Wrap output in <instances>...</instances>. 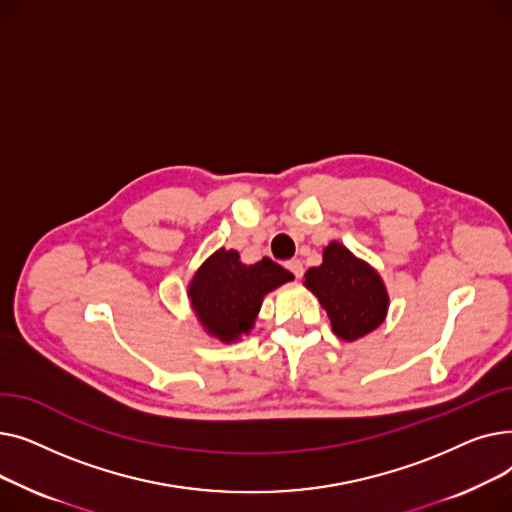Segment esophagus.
Instances as JSON below:
<instances>
[{
	"mask_svg": "<svg viewBox=\"0 0 512 512\" xmlns=\"http://www.w3.org/2000/svg\"><path fill=\"white\" fill-rule=\"evenodd\" d=\"M288 270L294 274V278H301L303 276V263L299 259H292L286 263Z\"/></svg>",
	"mask_w": 512,
	"mask_h": 512,
	"instance_id": "obj_1",
	"label": "esophagus"
}]
</instances>
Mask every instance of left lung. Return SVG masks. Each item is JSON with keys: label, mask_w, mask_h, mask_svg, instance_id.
<instances>
[{"label": "left lung", "mask_w": 512, "mask_h": 512, "mask_svg": "<svg viewBox=\"0 0 512 512\" xmlns=\"http://www.w3.org/2000/svg\"><path fill=\"white\" fill-rule=\"evenodd\" d=\"M303 284L328 311L334 334L346 342L378 330L388 315L390 297L378 270L336 240L324 247L321 265L305 272Z\"/></svg>", "instance_id": "1"}]
</instances>
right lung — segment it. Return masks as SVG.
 <instances>
[{"instance_id": "obj_1", "label": "right lung", "mask_w": 512, "mask_h": 512, "mask_svg": "<svg viewBox=\"0 0 512 512\" xmlns=\"http://www.w3.org/2000/svg\"><path fill=\"white\" fill-rule=\"evenodd\" d=\"M294 276L282 265L263 257L247 265L238 251L211 253L188 280L186 297L207 336L224 344L249 336L265 294L288 284Z\"/></svg>"}]
</instances>
